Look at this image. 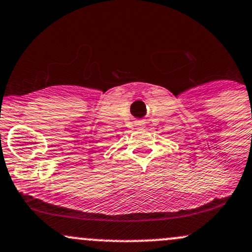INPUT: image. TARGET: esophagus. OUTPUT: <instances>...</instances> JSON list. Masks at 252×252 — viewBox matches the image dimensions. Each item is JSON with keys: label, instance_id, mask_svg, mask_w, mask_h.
Wrapping results in <instances>:
<instances>
[{"label": "esophagus", "instance_id": "esophagus-1", "mask_svg": "<svg viewBox=\"0 0 252 252\" xmlns=\"http://www.w3.org/2000/svg\"><path fill=\"white\" fill-rule=\"evenodd\" d=\"M139 126H140V124H139Z\"/></svg>", "mask_w": 252, "mask_h": 252}]
</instances>
